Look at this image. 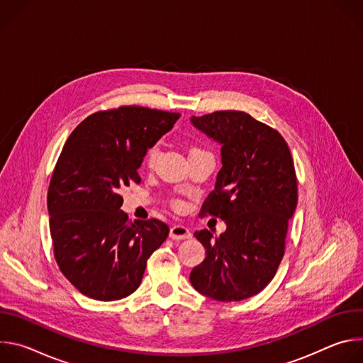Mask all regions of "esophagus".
I'll use <instances>...</instances> for the list:
<instances>
[{"label":"esophagus","mask_w":363,"mask_h":363,"mask_svg":"<svg viewBox=\"0 0 363 363\" xmlns=\"http://www.w3.org/2000/svg\"><path fill=\"white\" fill-rule=\"evenodd\" d=\"M192 234L189 231L188 227L185 225H181V224H175L171 227V233H169V237L172 240H185V238H189Z\"/></svg>","instance_id":"1"}]
</instances>
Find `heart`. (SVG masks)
Masks as SVG:
<instances>
[{"mask_svg":"<svg viewBox=\"0 0 363 363\" xmlns=\"http://www.w3.org/2000/svg\"><path fill=\"white\" fill-rule=\"evenodd\" d=\"M199 152H205V150H202L201 147H196V146H194V147L189 149V155H192V153H199ZM158 158H160V145L155 143V145H152V146L146 150V153H145V164H146V167H147V168H153L155 164H157ZM179 206H181V202H179V201H175V202H174V208H179Z\"/></svg>","mask_w":363,"mask_h":363,"instance_id":"b5f03b06","label":"heart"}]
</instances>
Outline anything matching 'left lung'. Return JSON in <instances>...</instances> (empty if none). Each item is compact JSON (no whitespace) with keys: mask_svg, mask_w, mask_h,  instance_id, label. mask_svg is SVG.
I'll list each match as a JSON object with an SVG mask.
<instances>
[{"mask_svg":"<svg viewBox=\"0 0 363 363\" xmlns=\"http://www.w3.org/2000/svg\"><path fill=\"white\" fill-rule=\"evenodd\" d=\"M191 122L223 145V168L199 216L221 218L227 230L194 233L206 257L189 281L214 300L240 301L260 293L281 263L297 205L293 158L279 130L245 112L217 111Z\"/></svg>","mask_w":363,"mask_h":363,"instance_id":"left-lung-1","label":"left lung"}]
</instances>
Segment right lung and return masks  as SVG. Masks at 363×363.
Listing matches in <instances>:
<instances>
[{
	"label": "right lung",
	"mask_w": 363,
	"mask_h": 363,
	"mask_svg": "<svg viewBox=\"0 0 363 363\" xmlns=\"http://www.w3.org/2000/svg\"><path fill=\"white\" fill-rule=\"evenodd\" d=\"M181 113L119 106L87 116L66 140L51 175L47 208L56 263L84 296L101 301L133 293L150 254L169 227L130 221L121 189L139 184L147 147L172 129Z\"/></svg>",
	"instance_id": "obj_1"
}]
</instances>
